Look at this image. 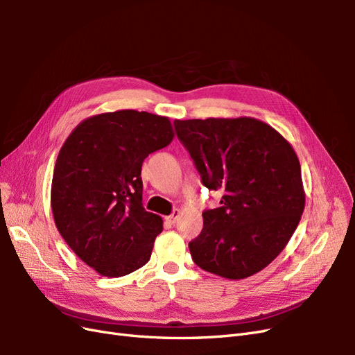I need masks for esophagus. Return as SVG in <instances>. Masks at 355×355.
Returning a JSON list of instances; mask_svg holds the SVG:
<instances>
[{
  "instance_id": "esophagus-1",
  "label": "esophagus",
  "mask_w": 355,
  "mask_h": 355,
  "mask_svg": "<svg viewBox=\"0 0 355 355\" xmlns=\"http://www.w3.org/2000/svg\"><path fill=\"white\" fill-rule=\"evenodd\" d=\"M179 218H180V210H179V209H175L173 211H171V214H168V216L166 218V220H167L170 225H173V223L178 222Z\"/></svg>"
}]
</instances>
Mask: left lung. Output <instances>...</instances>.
<instances>
[{"label":"left lung","instance_id":"obj_1","mask_svg":"<svg viewBox=\"0 0 355 355\" xmlns=\"http://www.w3.org/2000/svg\"><path fill=\"white\" fill-rule=\"evenodd\" d=\"M180 144L220 207L202 211L189 243L201 270L241 280L270 265L288 243L305 207L300 164L271 125L249 116L175 120Z\"/></svg>","mask_w":355,"mask_h":355}]
</instances>
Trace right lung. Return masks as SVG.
Returning a JSON list of instances; mask_svg holds the SVG:
<instances>
[{
  "label": "right lung",
  "instance_id": "right-lung-1",
  "mask_svg": "<svg viewBox=\"0 0 355 355\" xmlns=\"http://www.w3.org/2000/svg\"><path fill=\"white\" fill-rule=\"evenodd\" d=\"M171 139L168 118L124 110L87 118L63 144L53 216L73 253L99 274L123 277L151 257L163 220L142 204V163Z\"/></svg>",
  "mask_w": 355,
  "mask_h": 355
}]
</instances>
